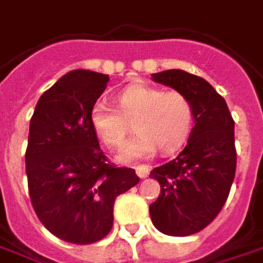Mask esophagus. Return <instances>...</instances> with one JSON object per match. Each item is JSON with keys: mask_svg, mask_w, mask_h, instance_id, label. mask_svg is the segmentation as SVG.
<instances>
[{"mask_svg": "<svg viewBox=\"0 0 263 263\" xmlns=\"http://www.w3.org/2000/svg\"><path fill=\"white\" fill-rule=\"evenodd\" d=\"M135 171H137L139 178H145L149 174V167L148 165H138V167H135Z\"/></svg>", "mask_w": 263, "mask_h": 263, "instance_id": "obj_1", "label": "esophagus"}]
</instances>
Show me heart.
Returning <instances> with one entry per match:
<instances>
[{"instance_id": "obj_1", "label": "heart", "mask_w": 263, "mask_h": 263, "mask_svg": "<svg viewBox=\"0 0 263 263\" xmlns=\"http://www.w3.org/2000/svg\"><path fill=\"white\" fill-rule=\"evenodd\" d=\"M118 109L96 103L90 110L95 134L109 149H119L134 129L137 135L124 146L119 161L148 158L157 148L171 154L181 148L193 128L192 101L178 90H162L148 85H131L117 96Z\"/></svg>"}]
</instances>
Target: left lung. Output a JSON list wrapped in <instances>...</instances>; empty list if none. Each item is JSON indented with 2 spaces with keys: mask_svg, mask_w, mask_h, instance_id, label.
<instances>
[{
  "mask_svg": "<svg viewBox=\"0 0 263 263\" xmlns=\"http://www.w3.org/2000/svg\"><path fill=\"white\" fill-rule=\"evenodd\" d=\"M153 79L185 95L194 109L187 145L149 174L161 187L149 206L154 226L170 236H189L210 224L228 200L236 173L235 121L226 101L203 78L173 69Z\"/></svg>",
  "mask_w": 263,
  "mask_h": 263,
  "instance_id": "1",
  "label": "left lung"
}]
</instances>
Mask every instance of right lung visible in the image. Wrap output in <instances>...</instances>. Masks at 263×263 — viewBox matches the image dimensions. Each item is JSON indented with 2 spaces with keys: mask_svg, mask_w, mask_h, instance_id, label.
Segmentation results:
<instances>
[{
  "mask_svg": "<svg viewBox=\"0 0 263 263\" xmlns=\"http://www.w3.org/2000/svg\"><path fill=\"white\" fill-rule=\"evenodd\" d=\"M108 82V74L69 71L42 95L30 121V200L43 226L69 243L106 236L117 197L139 183L135 170L108 161L90 125V110Z\"/></svg>",
  "mask_w": 263,
  "mask_h": 263,
  "instance_id": "1",
  "label": "right lung"
}]
</instances>
